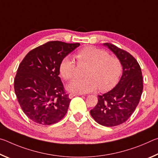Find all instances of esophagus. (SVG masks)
<instances>
[{
  "mask_svg": "<svg viewBox=\"0 0 158 158\" xmlns=\"http://www.w3.org/2000/svg\"><path fill=\"white\" fill-rule=\"evenodd\" d=\"M77 95H80V94H74V93H70V94L69 95V98L71 99V98L75 97V96H77Z\"/></svg>",
  "mask_w": 158,
  "mask_h": 158,
  "instance_id": "obj_1",
  "label": "esophagus"
}]
</instances>
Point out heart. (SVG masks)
Listing matches in <instances>:
<instances>
[{"mask_svg": "<svg viewBox=\"0 0 158 158\" xmlns=\"http://www.w3.org/2000/svg\"><path fill=\"white\" fill-rule=\"evenodd\" d=\"M79 64L89 65L84 79H74L67 85V89L74 94H85L100 89L106 91L114 88L118 81L123 71L122 63L118 58L109 56L106 51L87 46L76 53ZM77 66L69 56L61 60L59 65L60 75L69 80L75 76Z\"/></svg>", "mask_w": 158, "mask_h": 158, "instance_id": "1", "label": "heart"}]
</instances>
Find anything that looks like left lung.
<instances>
[{"instance_id":"1","label":"left lung","mask_w":158,"mask_h":158,"mask_svg":"<svg viewBox=\"0 0 158 158\" xmlns=\"http://www.w3.org/2000/svg\"><path fill=\"white\" fill-rule=\"evenodd\" d=\"M121 60L123 74L113 89L98 95V104L90 113L95 121L106 127L123 123L137 107L143 91V77L139 65L125 51L110 43H104Z\"/></svg>"}]
</instances>
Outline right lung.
Wrapping results in <instances>:
<instances>
[{"label":"right lung","instance_id":"add662e5","mask_svg":"<svg viewBox=\"0 0 158 158\" xmlns=\"http://www.w3.org/2000/svg\"><path fill=\"white\" fill-rule=\"evenodd\" d=\"M79 43L48 42L31 50L21 61L15 91L23 111L37 123H56L65 116L71 100L59 77L61 60Z\"/></svg>","mask_w":158,"mask_h":158}]
</instances>
